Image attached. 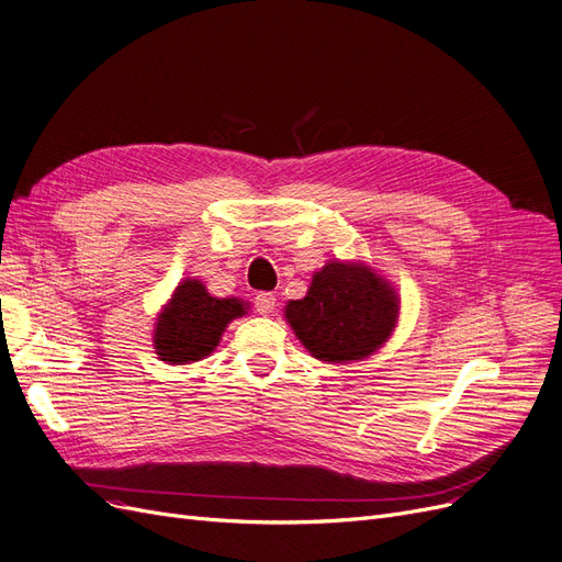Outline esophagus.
<instances>
[{
    "label": "esophagus",
    "mask_w": 562,
    "mask_h": 562,
    "mask_svg": "<svg viewBox=\"0 0 562 562\" xmlns=\"http://www.w3.org/2000/svg\"><path fill=\"white\" fill-rule=\"evenodd\" d=\"M255 310L262 316H269L277 310V295L274 293H258L255 295Z\"/></svg>",
    "instance_id": "34e87169"
}]
</instances>
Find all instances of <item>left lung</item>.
I'll return each instance as SVG.
<instances>
[{
  "mask_svg": "<svg viewBox=\"0 0 562 562\" xmlns=\"http://www.w3.org/2000/svg\"><path fill=\"white\" fill-rule=\"evenodd\" d=\"M398 310L396 291L375 269L330 260L314 271L307 295L285 304V321L314 359L351 363L386 342Z\"/></svg>",
  "mask_w": 562,
  "mask_h": 562,
  "instance_id": "obj_1",
  "label": "left lung"
}]
</instances>
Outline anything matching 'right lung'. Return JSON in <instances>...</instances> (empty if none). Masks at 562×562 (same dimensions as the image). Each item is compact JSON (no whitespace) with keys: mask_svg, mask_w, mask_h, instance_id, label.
<instances>
[{"mask_svg":"<svg viewBox=\"0 0 562 562\" xmlns=\"http://www.w3.org/2000/svg\"><path fill=\"white\" fill-rule=\"evenodd\" d=\"M246 310L244 300L213 297L199 279L180 281L155 323L157 356L176 366L206 359L227 323L244 316Z\"/></svg>","mask_w":562,"mask_h":562,"instance_id":"right-lung-1","label":"right lung"}]
</instances>
